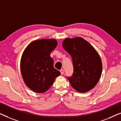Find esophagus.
<instances>
[{
	"instance_id": "esophagus-1",
	"label": "esophagus",
	"mask_w": 121,
	"mask_h": 121,
	"mask_svg": "<svg viewBox=\"0 0 121 121\" xmlns=\"http://www.w3.org/2000/svg\"><path fill=\"white\" fill-rule=\"evenodd\" d=\"M60 74H61V75H63V74H64V71L63 69H61V70H60Z\"/></svg>"
}]
</instances>
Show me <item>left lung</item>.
Instances as JSON below:
<instances>
[{
    "label": "left lung",
    "instance_id": "1",
    "mask_svg": "<svg viewBox=\"0 0 121 121\" xmlns=\"http://www.w3.org/2000/svg\"><path fill=\"white\" fill-rule=\"evenodd\" d=\"M63 48L72 57L73 74L68 78L71 86L79 92H86L95 86L102 74L101 58L89 42L78 37L66 38Z\"/></svg>",
    "mask_w": 121,
    "mask_h": 121
}]
</instances>
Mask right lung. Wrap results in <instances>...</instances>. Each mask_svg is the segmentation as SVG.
<instances>
[{
    "label": "right lung",
    "mask_w": 121,
    "mask_h": 121,
    "mask_svg": "<svg viewBox=\"0 0 121 121\" xmlns=\"http://www.w3.org/2000/svg\"><path fill=\"white\" fill-rule=\"evenodd\" d=\"M57 46L55 39H41L31 42L23 52L20 69L25 84L36 93H43L60 75L53 67L50 54Z\"/></svg>",
    "instance_id": "right-lung-1"
}]
</instances>
